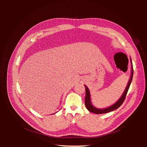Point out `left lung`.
Wrapping results in <instances>:
<instances>
[{
    "mask_svg": "<svg viewBox=\"0 0 147 147\" xmlns=\"http://www.w3.org/2000/svg\"><path fill=\"white\" fill-rule=\"evenodd\" d=\"M130 60H131V77L129 80L128 83L126 86V88H125V90H124V92L123 93L122 96L120 97V98L115 102L114 104L112 105H111L109 107H107L105 109H97L94 106H93L92 103H91V94H90V91L89 90L88 88L84 85V87H85V90H86V96H85V100H84V102H85V106L86 109L90 111V112L96 113V114H102V113H109L112 112L113 110H115L119 108L120 106L122 105L123 103V102L124 100V99H125L126 96L127 94V92L128 91L129 88L130 84L131 83L132 77H133V66H132V61L131 58L130 57Z\"/></svg>",
    "mask_w": 147,
    "mask_h": 147,
    "instance_id": "8db88e82",
    "label": "left lung"
}]
</instances>
